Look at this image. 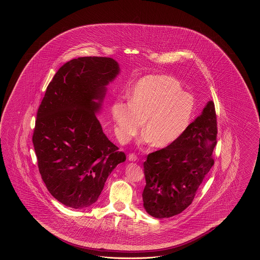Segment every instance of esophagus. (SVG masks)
<instances>
[{
	"mask_svg": "<svg viewBox=\"0 0 260 260\" xmlns=\"http://www.w3.org/2000/svg\"><path fill=\"white\" fill-rule=\"evenodd\" d=\"M138 156L134 154V153H130V154L128 155V160H130V161H136V160H138Z\"/></svg>",
	"mask_w": 260,
	"mask_h": 260,
	"instance_id": "esophagus-1",
	"label": "esophagus"
}]
</instances>
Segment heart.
Masks as SVG:
<instances>
[{
	"label": "heart",
	"instance_id": "b5f03b06",
	"mask_svg": "<svg viewBox=\"0 0 260 260\" xmlns=\"http://www.w3.org/2000/svg\"><path fill=\"white\" fill-rule=\"evenodd\" d=\"M194 107L193 96L183 92L177 79L167 75L144 78L133 89L129 104L118 101L111 108L117 138L127 142L144 122V141H150L155 148L168 147L188 127Z\"/></svg>",
	"mask_w": 260,
	"mask_h": 260
}]
</instances>
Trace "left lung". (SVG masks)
I'll use <instances>...</instances> for the list:
<instances>
[{"instance_id":"left-lung-1","label":"left lung","mask_w":260,"mask_h":260,"mask_svg":"<svg viewBox=\"0 0 260 260\" xmlns=\"http://www.w3.org/2000/svg\"><path fill=\"white\" fill-rule=\"evenodd\" d=\"M216 109L209 101L176 142L148 155L144 161V207L150 216L168 218L192 203L205 176L214 166Z\"/></svg>"}]
</instances>
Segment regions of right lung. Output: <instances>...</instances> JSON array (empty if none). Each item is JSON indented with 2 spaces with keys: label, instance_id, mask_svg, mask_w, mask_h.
<instances>
[{
  "label": "right lung",
  "instance_id": "add662e5",
  "mask_svg": "<svg viewBox=\"0 0 260 260\" xmlns=\"http://www.w3.org/2000/svg\"><path fill=\"white\" fill-rule=\"evenodd\" d=\"M119 65L111 57L69 61L50 82L37 111L32 142L40 174L52 196L83 209L99 199L126 156L111 142L95 113Z\"/></svg>",
  "mask_w": 260,
  "mask_h": 260
}]
</instances>
